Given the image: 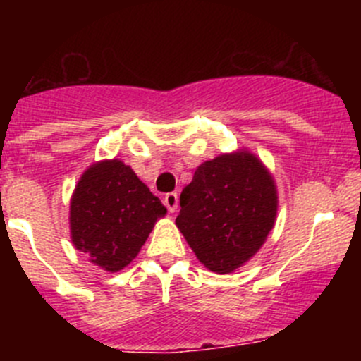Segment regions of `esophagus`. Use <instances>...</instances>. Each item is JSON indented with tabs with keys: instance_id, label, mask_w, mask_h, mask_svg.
<instances>
[{
	"instance_id": "34e87169",
	"label": "esophagus",
	"mask_w": 361,
	"mask_h": 361,
	"mask_svg": "<svg viewBox=\"0 0 361 361\" xmlns=\"http://www.w3.org/2000/svg\"><path fill=\"white\" fill-rule=\"evenodd\" d=\"M178 194L176 192H169V194L164 195V204H166V207L169 209V213H174V211L178 209Z\"/></svg>"
}]
</instances>
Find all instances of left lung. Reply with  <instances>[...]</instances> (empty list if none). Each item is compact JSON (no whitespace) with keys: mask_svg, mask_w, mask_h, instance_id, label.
Instances as JSON below:
<instances>
[{"mask_svg":"<svg viewBox=\"0 0 361 361\" xmlns=\"http://www.w3.org/2000/svg\"><path fill=\"white\" fill-rule=\"evenodd\" d=\"M180 206L176 225L190 248L209 271L227 274L264 245L278 195L260 160L238 152L201 164Z\"/></svg>","mask_w":361,"mask_h":361,"instance_id":"left-lung-1","label":"left lung"}]
</instances>
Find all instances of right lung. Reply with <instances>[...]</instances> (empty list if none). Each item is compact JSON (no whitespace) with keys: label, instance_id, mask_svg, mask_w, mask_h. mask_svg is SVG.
<instances>
[{"label":"right lung","instance_id":"add662e5","mask_svg":"<svg viewBox=\"0 0 361 361\" xmlns=\"http://www.w3.org/2000/svg\"><path fill=\"white\" fill-rule=\"evenodd\" d=\"M166 214L159 197L120 160L94 164L83 173L69 206L76 250L104 271L133 262L157 218Z\"/></svg>","mask_w":361,"mask_h":361}]
</instances>
